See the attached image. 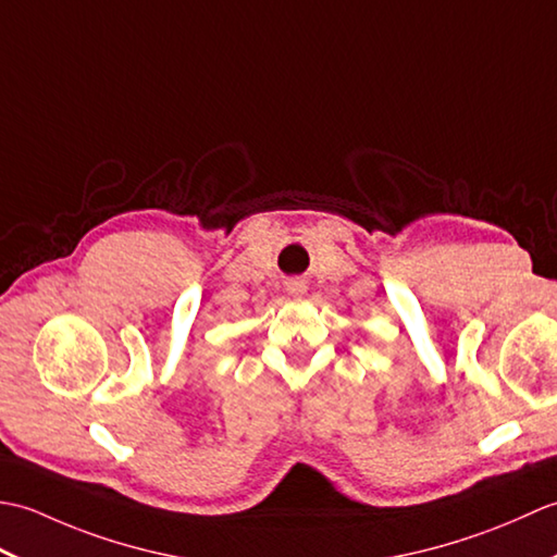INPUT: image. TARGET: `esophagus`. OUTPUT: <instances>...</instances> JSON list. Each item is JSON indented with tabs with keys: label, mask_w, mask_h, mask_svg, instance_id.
I'll return each instance as SVG.
<instances>
[{
	"label": "esophagus",
	"mask_w": 557,
	"mask_h": 557,
	"mask_svg": "<svg viewBox=\"0 0 557 557\" xmlns=\"http://www.w3.org/2000/svg\"><path fill=\"white\" fill-rule=\"evenodd\" d=\"M285 287H287V292L292 294V297H301V294L306 292V282H301V280H289Z\"/></svg>",
	"instance_id": "34e87169"
}]
</instances>
